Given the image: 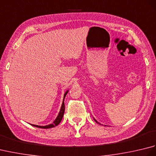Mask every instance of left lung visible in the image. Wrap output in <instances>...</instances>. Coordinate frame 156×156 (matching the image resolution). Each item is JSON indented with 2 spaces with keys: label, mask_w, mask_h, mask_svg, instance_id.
Wrapping results in <instances>:
<instances>
[{
  "label": "left lung",
  "mask_w": 156,
  "mask_h": 156,
  "mask_svg": "<svg viewBox=\"0 0 156 156\" xmlns=\"http://www.w3.org/2000/svg\"><path fill=\"white\" fill-rule=\"evenodd\" d=\"M94 121H96V122H97V120H96V119H94ZM98 123H99V122H98Z\"/></svg>",
  "instance_id": "8db88e82"
}]
</instances>
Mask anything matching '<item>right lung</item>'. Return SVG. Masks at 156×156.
Segmentation results:
<instances>
[{"label": "right lung", "mask_w": 156, "mask_h": 156, "mask_svg": "<svg viewBox=\"0 0 156 156\" xmlns=\"http://www.w3.org/2000/svg\"><path fill=\"white\" fill-rule=\"evenodd\" d=\"M68 91L66 92V93L64 94V98H65V97H66V95L67 94V93H68ZM64 101H63V102H62V107H61V109H60V111H59L57 118L55 119V120L54 121V122H53V124H50V125H45V126H39V125H31L34 126V127H39V128L49 129V128L54 127H55V126H57L58 125H59V122H61L62 119V118H63V116H64V114L65 105H64Z\"/></svg>", "instance_id": "obj_1"}]
</instances>
